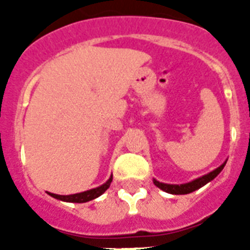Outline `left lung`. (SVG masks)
<instances>
[{
	"label": "left lung",
	"mask_w": 250,
	"mask_h": 250,
	"mask_svg": "<svg viewBox=\"0 0 250 250\" xmlns=\"http://www.w3.org/2000/svg\"><path fill=\"white\" fill-rule=\"evenodd\" d=\"M223 167H225V164L218 167V168H215L214 171H211V172H209V174H206L204 175V176H201V178L196 179L193 182L187 183V184H180V186H176V184H165V183H160L157 182V180H153V183H154V186H157L162 190L167 192V193L187 194L190 193V192H194V190L198 189V188H201V187L205 186L206 183H209L210 180H213V179L223 170Z\"/></svg>",
	"instance_id": "obj_1"
}]
</instances>
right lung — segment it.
<instances>
[{
  "label": "right lung",
  "instance_id": "right-lung-1",
  "mask_svg": "<svg viewBox=\"0 0 250 250\" xmlns=\"http://www.w3.org/2000/svg\"><path fill=\"white\" fill-rule=\"evenodd\" d=\"M113 182V176H110V179L105 184H102L101 187L98 188H94V189L85 190V192H82V193H76V194H70V196H61V194H54V193H49L52 197L57 198V200H62V201H67V202H78V204H82V202L90 201V200H94L97 198L98 196H101L104 192H105L107 188L110 187Z\"/></svg>",
  "mask_w": 250,
  "mask_h": 250
}]
</instances>
